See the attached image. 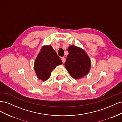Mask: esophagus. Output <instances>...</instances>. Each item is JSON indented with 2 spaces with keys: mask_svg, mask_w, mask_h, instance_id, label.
Wrapping results in <instances>:
<instances>
[{
  "mask_svg": "<svg viewBox=\"0 0 122 122\" xmlns=\"http://www.w3.org/2000/svg\"><path fill=\"white\" fill-rule=\"evenodd\" d=\"M61 60L62 62H63V63H64V62L66 61V58L64 57H62L61 58Z\"/></svg>",
  "mask_w": 122,
  "mask_h": 122,
  "instance_id": "esophagus-1",
  "label": "esophagus"
}]
</instances>
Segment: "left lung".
<instances>
[{"mask_svg": "<svg viewBox=\"0 0 122 122\" xmlns=\"http://www.w3.org/2000/svg\"><path fill=\"white\" fill-rule=\"evenodd\" d=\"M65 67L73 78L78 79L86 75L91 69V61L85 51L74 45L70 46Z\"/></svg>", "mask_w": 122, "mask_h": 122, "instance_id": "8db88e82", "label": "left lung"}]
</instances>
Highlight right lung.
Here are the masks:
<instances>
[{
  "label": "right lung",
  "instance_id": "obj_1",
  "mask_svg": "<svg viewBox=\"0 0 122 122\" xmlns=\"http://www.w3.org/2000/svg\"><path fill=\"white\" fill-rule=\"evenodd\" d=\"M62 62L50 45L43 46L34 64V69L38 78L45 81L50 77L52 70Z\"/></svg>",
  "mask_w": 122,
  "mask_h": 122
}]
</instances>
